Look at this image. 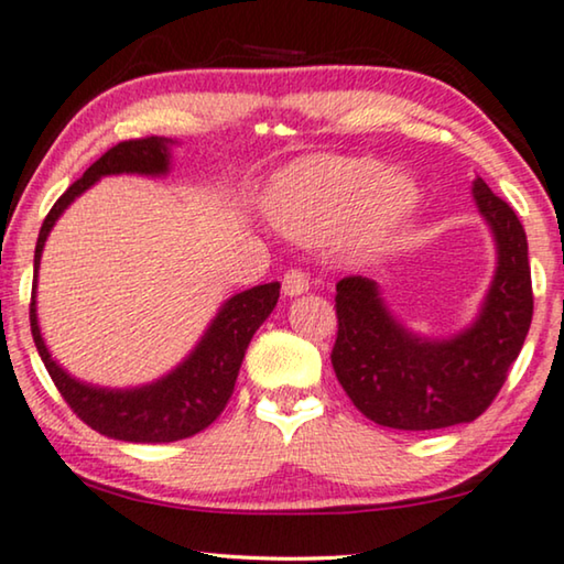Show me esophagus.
Instances as JSON below:
<instances>
[{"mask_svg": "<svg viewBox=\"0 0 564 564\" xmlns=\"http://www.w3.org/2000/svg\"><path fill=\"white\" fill-rule=\"evenodd\" d=\"M310 290V276L302 272V269H288V274H284L282 280V292L288 297H297V295H305Z\"/></svg>", "mask_w": 564, "mask_h": 564, "instance_id": "1", "label": "esophagus"}]
</instances>
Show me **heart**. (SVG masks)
Instances as JSON below:
<instances>
[{
  "label": "heart",
  "instance_id": "1",
  "mask_svg": "<svg viewBox=\"0 0 564 564\" xmlns=\"http://www.w3.org/2000/svg\"><path fill=\"white\" fill-rule=\"evenodd\" d=\"M420 185L404 170H383L369 158L315 154L295 160L267 191V214L284 236L302 243L338 231L346 254L381 249L417 210Z\"/></svg>",
  "mask_w": 564,
  "mask_h": 564
}]
</instances>
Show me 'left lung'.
I'll return each mask as SVG.
<instances>
[{
	"instance_id": "left-lung-1",
	"label": "left lung",
	"mask_w": 564,
	"mask_h": 564,
	"mask_svg": "<svg viewBox=\"0 0 564 564\" xmlns=\"http://www.w3.org/2000/svg\"><path fill=\"white\" fill-rule=\"evenodd\" d=\"M473 200L496 241V272L468 328L422 338L391 315L379 284L346 276L336 284L338 338L333 371L356 410L381 427L440 430L488 410L532 325L534 297L524 226L484 177Z\"/></svg>"
}]
</instances>
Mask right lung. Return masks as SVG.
Here are the masks:
<instances>
[{
	"label": "right lung",
	"mask_w": 564,
	"mask_h": 564,
	"mask_svg": "<svg viewBox=\"0 0 564 564\" xmlns=\"http://www.w3.org/2000/svg\"><path fill=\"white\" fill-rule=\"evenodd\" d=\"M175 142L165 140V137H142V140L119 142L109 152H104L86 170L84 177L55 200L51 214L45 216L43 228H40L35 247L30 325L37 354L70 410L91 430L101 432L106 437L124 440V443H175V440L206 430L231 399L243 354H247L259 325L267 321L276 300H280V282L259 284V288L228 297L191 354L165 377L142 383V387L109 389L86 383L70 377L51 356L37 325L35 295L40 257H43L45 241L55 221L80 193H86L106 175H167L170 147Z\"/></svg>",
	"instance_id": "1"
}]
</instances>
